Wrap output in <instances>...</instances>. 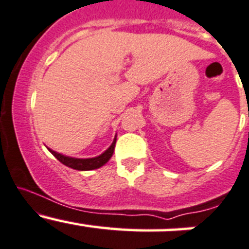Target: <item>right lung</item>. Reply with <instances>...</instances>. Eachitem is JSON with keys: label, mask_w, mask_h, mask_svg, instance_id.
<instances>
[{"label": "right lung", "mask_w": 249, "mask_h": 249, "mask_svg": "<svg viewBox=\"0 0 249 249\" xmlns=\"http://www.w3.org/2000/svg\"><path fill=\"white\" fill-rule=\"evenodd\" d=\"M115 144H116V138L112 142L111 146L102 154L100 156L94 157V159H72V157H68L64 156V155L58 154V152L53 151V150L48 149L52 154L54 155L56 160L61 162L65 166L70 167L72 169H77V171H92V169H97L99 167L104 166L110 159H111L112 154H114V149H115Z\"/></svg>", "instance_id": "add662e5"}]
</instances>
